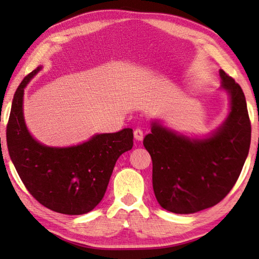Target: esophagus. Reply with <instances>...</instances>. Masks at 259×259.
<instances>
[{
	"label": "esophagus",
	"instance_id": "esophagus-1",
	"mask_svg": "<svg viewBox=\"0 0 259 259\" xmlns=\"http://www.w3.org/2000/svg\"><path fill=\"white\" fill-rule=\"evenodd\" d=\"M134 136L136 140H143L144 138V131L140 129V128H137L135 131H134Z\"/></svg>",
	"mask_w": 259,
	"mask_h": 259
}]
</instances>
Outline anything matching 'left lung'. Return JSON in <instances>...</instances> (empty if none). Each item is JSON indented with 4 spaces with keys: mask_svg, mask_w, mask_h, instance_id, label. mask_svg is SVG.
<instances>
[{
    "mask_svg": "<svg viewBox=\"0 0 259 259\" xmlns=\"http://www.w3.org/2000/svg\"><path fill=\"white\" fill-rule=\"evenodd\" d=\"M231 112L212 136L190 139L153 122L144 146L153 163V190L162 208L194 213L213 207L235 185L247 159L251 124L241 87L221 69Z\"/></svg>",
    "mask_w": 259,
    "mask_h": 259,
    "instance_id": "obj_1",
    "label": "left lung"
}]
</instances>
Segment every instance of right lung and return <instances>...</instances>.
<instances>
[{"instance_id":"add662e5","label":"right lung","mask_w":259,"mask_h":259,"mask_svg":"<svg viewBox=\"0 0 259 259\" xmlns=\"http://www.w3.org/2000/svg\"><path fill=\"white\" fill-rule=\"evenodd\" d=\"M41 68L25 76L15 93L7 125L9 155L25 187L42 205L59 213H87L104 198L117 159L133 148V129L96 135L71 147L42 145L28 133L23 114L25 87Z\"/></svg>"}]
</instances>
